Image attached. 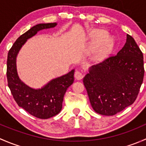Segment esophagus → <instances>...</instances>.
<instances>
[{
  "mask_svg": "<svg viewBox=\"0 0 146 146\" xmlns=\"http://www.w3.org/2000/svg\"><path fill=\"white\" fill-rule=\"evenodd\" d=\"M75 78L77 80H81L82 78H83V73L81 71H80V70H76L75 72Z\"/></svg>",
  "mask_w": 146,
  "mask_h": 146,
  "instance_id": "34e87169",
  "label": "esophagus"
}]
</instances>
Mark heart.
I'll list each match as a JSON object with an SVG mask.
<instances>
[{"label":"heart","mask_w":146,"mask_h":146,"mask_svg":"<svg viewBox=\"0 0 146 146\" xmlns=\"http://www.w3.org/2000/svg\"><path fill=\"white\" fill-rule=\"evenodd\" d=\"M104 32L98 30L93 34V38L95 41V44L92 46L91 49L96 50L98 57H102L107 55L112 50L114 46V41L111 36L104 35Z\"/></svg>","instance_id":"obj_1"}]
</instances>
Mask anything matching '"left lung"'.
I'll return each instance as SVG.
<instances>
[{"label":"left lung","mask_w":146,"mask_h":146,"mask_svg":"<svg viewBox=\"0 0 146 146\" xmlns=\"http://www.w3.org/2000/svg\"><path fill=\"white\" fill-rule=\"evenodd\" d=\"M144 76L142 51L129 35L117 54L89 68L83 78L95 111L112 116L134 102Z\"/></svg>","instance_id":"obj_1"}]
</instances>
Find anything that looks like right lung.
<instances>
[{
	"label": "right lung",
	"instance_id": "right-lung-1",
	"mask_svg": "<svg viewBox=\"0 0 146 146\" xmlns=\"http://www.w3.org/2000/svg\"><path fill=\"white\" fill-rule=\"evenodd\" d=\"M56 25V23H42L30 28L17 38L8 54L7 79L13 98L19 107L39 119L51 118L61 111L65 93L74 81L75 70L73 69L67 74L52 79L42 88L35 89L20 79L16 59L19 51L28 39L35 36L39 31Z\"/></svg>",
	"mask_w": 146,
	"mask_h": 146
}]
</instances>
